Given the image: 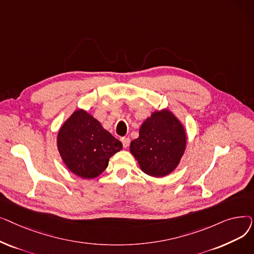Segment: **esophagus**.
<instances>
[{
    "instance_id": "1",
    "label": "esophagus",
    "mask_w": 254,
    "mask_h": 254,
    "mask_svg": "<svg viewBox=\"0 0 254 254\" xmlns=\"http://www.w3.org/2000/svg\"><path fill=\"white\" fill-rule=\"evenodd\" d=\"M122 142H123V145H124L125 148H127V146L129 145V139L128 138H122Z\"/></svg>"
}]
</instances>
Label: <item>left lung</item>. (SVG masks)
<instances>
[{
  "instance_id": "obj_1",
  "label": "left lung",
  "mask_w": 254,
  "mask_h": 254,
  "mask_svg": "<svg viewBox=\"0 0 254 254\" xmlns=\"http://www.w3.org/2000/svg\"><path fill=\"white\" fill-rule=\"evenodd\" d=\"M186 130L168 108L155 110L146 118L132 140L129 151L140 169L151 177L162 178L174 171L186 149Z\"/></svg>"
}]
</instances>
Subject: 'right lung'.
Listing matches in <instances>:
<instances>
[{"label": "right lung", "instance_id": "right-lung-1", "mask_svg": "<svg viewBox=\"0 0 254 254\" xmlns=\"http://www.w3.org/2000/svg\"><path fill=\"white\" fill-rule=\"evenodd\" d=\"M64 164L83 179L100 176L109 159L123 149V144L84 109L75 110L62 125L57 139Z\"/></svg>", "mask_w": 254, "mask_h": 254}]
</instances>
